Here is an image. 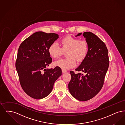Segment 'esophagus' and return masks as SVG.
Listing matches in <instances>:
<instances>
[{
    "label": "esophagus",
    "mask_w": 125,
    "mask_h": 125,
    "mask_svg": "<svg viewBox=\"0 0 125 125\" xmlns=\"http://www.w3.org/2000/svg\"><path fill=\"white\" fill-rule=\"evenodd\" d=\"M62 73H66L67 72L66 71H65V70H62Z\"/></svg>",
    "instance_id": "34e87169"
}]
</instances>
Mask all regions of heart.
<instances>
[{
	"mask_svg": "<svg viewBox=\"0 0 125 125\" xmlns=\"http://www.w3.org/2000/svg\"><path fill=\"white\" fill-rule=\"evenodd\" d=\"M89 51V45L85 40H80L71 36H66L60 40V47L53 42L50 44L48 49L50 56L57 58L61 55L63 52H66L65 59L55 61L54 66L58 67L62 70H67L73 68L76 65V61L81 63L86 58Z\"/></svg>",
	"mask_w": 125,
	"mask_h": 125,
	"instance_id": "1",
	"label": "heart"
}]
</instances>
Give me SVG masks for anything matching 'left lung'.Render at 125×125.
I'll use <instances>...</instances> for the list:
<instances>
[{
    "label": "left lung",
    "instance_id": "8db88e82",
    "mask_svg": "<svg viewBox=\"0 0 125 125\" xmlns=\"http://www.w3.org/2000/svg\"><path fill=\"white\" fill-rule=\"evenodd\" d=\"M80 33L75 36H81ZM83 36L88 42L89 51L87 56L76 71L83 73L75 74L70 72L71 79L68 89L72 95L81 101L89 100L94 97L101 90L104 83L109 60L105 43L94 34L85 32Z\"/></svg>",
    "mask_w": 125,
    "mask_h": 125
}]
</instances>
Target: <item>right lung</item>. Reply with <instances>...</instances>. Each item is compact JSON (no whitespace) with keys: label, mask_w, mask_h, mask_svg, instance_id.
<instances>
[{"label":"right lung","mask_w":125,"mask_h":125,"mask_svg":"<svg viewBox=\"0 0 125 125\" xmlns=\"http://www.w3.org/2000/svg\"><path fill=\"white\" fill-rule=\"evenodd\" d=\"M59 37L55 33L36 32L19 48L15 66L20 83L24 92L34 99H41L49 95L62 73L58 67L46 69L52 62L48 48Z\"/></svg>","instance_id":"obj_1"}]
</instances>
